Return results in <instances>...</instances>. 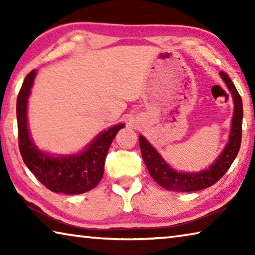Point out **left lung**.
Wrapping results in <instances>:
<instances>
[{"instance_id":"8db88e82","label":"left lung","mask_w":255,"mask_h":255,"mask_svg":"<svg viewBox=\"0 0 255 255\" xmlns=\"http://www.w3.org/2000/svg\"><path fill=\"white\" fill-rule=\"evenodd\" d=\"M234 102V114L232 118L230 137L223 152L208 169L199 172H178L167 164L143 135H139V147L144 162L152 178L164 189L170 191L191 192L198 191L215 184L230 169L237 156L242 140V122H243V103L234 83L226 75L219 73Z\"/></svg>"}]
</instances>
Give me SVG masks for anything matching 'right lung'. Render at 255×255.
Segmentation results:
<instances>
[{"label":"right lung","mask_w":255,"mask_h":255,"mask_svg":"<svg viewBox=\"0 0 255 255\" xmlns=\"http://www.w3.org/2000/svg\"><path fill=\"white\" fill-rule=\"evenodd\" d=\"M37 72L25 76L16 99L19 148L28 169L50 191L65 195H80L96 188L102 179L108 150L125 124L103 130L80 153L53 155L42 152L33 143L28 127L27 108Z\"/></svg>","instance_id":"1"}]
</instances>
